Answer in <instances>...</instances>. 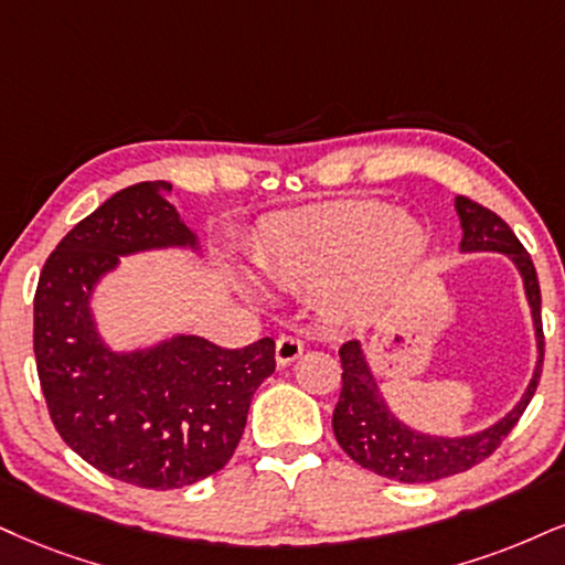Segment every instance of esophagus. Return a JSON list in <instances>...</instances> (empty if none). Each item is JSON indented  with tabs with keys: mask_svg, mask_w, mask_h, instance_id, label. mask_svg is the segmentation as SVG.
Listing matches in <instances>:
<instances>
[{
	"mask_svg": "<svg viewBox=\"0 0 565 565\" xmlns=\"http://www.w3.org/2000/svg\"><path fill=\"white\" fill-rule=\"evenodd\" d=\"M303 353V340L296 338V335H280L277 338V345H275V359L277 364H290V361H296L298 356Z\"/></svg>",
	"mask_w": 565,
	"mask_h": 565,
	"instance_id": "esophagus-1",
	"label": "esophagus"
}]
</instances>
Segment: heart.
<instances>
[{"instance_id": "1", "label": "heart", "mask_w": 565, "mask_h": 565, "mask_svg": "<svg viewBox=\"0 0 565 565\" xmlns=\"http://www.w3.org/2000/svg\"><path fill=\"white\" fill-rule=\"evenodd\" d=\"M422 250V227L382 201H335L267 222L254 259L282 288L330 280V301L356 311L377 301Z\"/></svg>"}]
</instances>
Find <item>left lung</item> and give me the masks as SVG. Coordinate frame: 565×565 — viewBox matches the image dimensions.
<instances>
[{
    "mask_svg": "<svg viewBox=\"0 0 565 565\" xmlns=\"http://www.w3.org/2000/svg\"><path fill=\"white\" fill-rule=\"evenodd\" d=\"M458 217H461L463 250H498L508 254L524 277V288L529 306H532L534 330H537V369L529 382L524 398L519 406L500 419L495 427L479 431L471 437H431L422 431L408 429L390 414V408L382 401L377 385H374L372 372H369L364 356H361V345L356 340H348L340 348V364H343V390H340V401L332 414V429L348 456L359 466L374 471V475L395 479V482L422 484L445 479L471 466L482 463L492 452L500 448V443L511 435L516 427L521 414H524L529 401H532L534 390L540 385L542 359H545V335H542V296L537 269H534L532 256L521 246L505 220H500L492 209L479 204L469 196L456 199Z\"/></svg>",
    "mask_w": 565,
    "mask_h": 565,
    "instance_id": "obj_1",
    "label": "left lung"
}]
</instances>
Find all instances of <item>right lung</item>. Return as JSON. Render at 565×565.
I'll use <instances>...</instances> for the list:
<instances>
[{"label":"right lung","mask_w":565,"mask_h":565,"mask_svg":"<svg viewBox=\"0 0 565 565\" xmlns=\"http://www.w3.org/2000/svg\"><path fill=\"white\" fill-rule=\"evenodd\" d=\"M196 246L172 185L117 191L49 254L33 296V353L54 429L102 475L178 490L220 471L238 448L250 398L275 372V340L222 348L180 335L141 353L102 345L90 290L117 256Z\"/></svg>","instance_id":"obj_1"}]
</instances>
